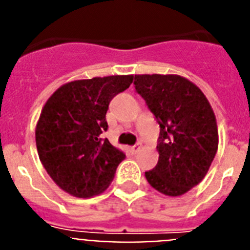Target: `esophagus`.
I'll return each mask as SVG.
<instances>
[{"mask_svg":"<svg viewBox=\"0 0 250 250\" xmlns=\"http://www.w3.org/2000/svg\"><path fill=\"white\" fill-rule=\"evenodd\" d=\"M141 149V144L140 143H136L135 145H132L131 147H130V151H131V154H136V152L140 151Z\"/></svg>","mask_w":250,"mask_h":250,"instance_id":"1","label":"esophagus"}]
</instances>
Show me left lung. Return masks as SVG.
I'll return each instance as SVG.
<instances>
[{"mask_svg":"<svg viewBox=\"0 0 250 250\" xmlns=\"http://www.w3.org/2000/svg\"><path fill=\"white\" fill-rule=\"evenodd\" d=\"M134 85L160 126L159 161L145 178L165 195H183L202 182L218 150L213 109L198 86L178 75H135Z\"/></svg>","mask_w":250,"mask_h":250,"instance_id":"1","label":"left lung"}]
</instances>
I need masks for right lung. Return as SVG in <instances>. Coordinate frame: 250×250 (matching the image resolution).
Returning <instances> with one entry per match:
<instances>
[{
  "label": "right lung",
  "instance_id": "right-lung-1",
  "mask_svg": "<svg viewBox=\"0 0 250 250\" xmlns=\"http://www.w3.org/2000/svg\"><path fill=\"white\" fill-rule=\"evenodd\" d=\"M132 75L94 77L62 85L43 106L36 126L40 160L62 190L77 198L101 193L114 179L125 154L101 134L112 99L125 91Z\"/></svg>",
  "mask_w": 250,
  "mask_h": 250
}]
</instances>
